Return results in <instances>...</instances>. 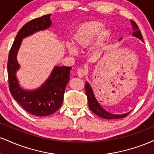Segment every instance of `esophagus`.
Here are the masks:
<instances>
[{"mask_svg":"<svg viewBox=\"0 0 154 154\" xmlns=\"http://www.w3.org/2000/svg\"><path fill=\"white\" fill-rule=\"evenodd\" d=\"M77 75L79 76V77H83L85 75H86V74H87V70H86V69H84V68H79L77 69Z\"/></svg>","mask_w":154,"mask_h":154,"instance_id":"obj_1","label":"esophagus"}]
</instances>
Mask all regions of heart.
<instances>
[{"label": "heart", "mask_w": 154, "mask_h": 154, "mask_svg": "<svg viewBox=\"0 0 154 154\" xmlns=\"http://www.w3.org/2000/svg\"><path fill=\"white\" fill-rule=\"evenodd\" d=\"M102 27L103 24L98 22H88L81 25L74 35L73 40L76 48L81 50L89 48L93 43ZM110 32L107 29H103L101 31L97 40V45H103L110 38ZM67 48L70 54L73 55L77 54L75 47L72 45L68 44Z\"/></svg>", "instance_id": "heart-1"}]
</instances>
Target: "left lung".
I'll list each match as a JSON object with an SVG mask.
<instances>
[{"mask_svg": "<svg viewBox=\"0 0 154 154\" xmlns=\"http://www.w3.org/2000/svg\"><path fill=\"white\" fill-rule=\"evenodd\" d=\"M131 24L132 26V29H133V33H132L133 36L139 38L140 40H143V35L141 34V32L139 29V27L137 25V24H136L133 20H131ZM85 89L86 95H87L88 97L89 109H91L95 114H96L97 116L106 119H120V118L126 117V116L130 113L128 112L125 114H119V115H118V114H113L108 112V111H105L103 108L100 106V104L98 103V102L97 101L96 99H95V97L94 94H93V90H92L91 85H90L88 82H85Z\"/></svg>", "mask_w": 154, "mask_h": 154, "instance_id": "left-lung-1", "label": "left lung"}]
</instances>
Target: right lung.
I'll use <instances>...</instances> for the list:
<instances>
[{"mask_svg": "<svg viewBox=\"0 0 154 154\" xmlns=\"http://www.w3.org/2000/svg\"><path fill=\"white\" fill-rule=\"evenodd\" d=\"M50 16L44 15L32 19L21 28L10 49L7 64L11 94L24 110L38 116L51 115L61 106L72 67L55 66L50 77L41 87L35 91H26L19 87L16 77V71L19 68L17 54L23 38L51 25Z\"/></svg>", "mask_w": 154, "mask_h": 154, "instance_id": "add662e5", "label": "right lung"}]
</instances>
